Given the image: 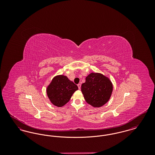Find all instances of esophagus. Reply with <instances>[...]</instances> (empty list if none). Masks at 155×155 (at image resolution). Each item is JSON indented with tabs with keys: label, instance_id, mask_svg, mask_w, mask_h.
Returning a JSON list of instances; mask_svg holds the SVG:
<instances>
[{
	"label": "esophagus",
	"instance_id": "obj_1",
	"mask_svg": "<svg viewBox=\"0 0 155 155\" xmlns=\"http://www.w3.org/2000/svg\"><path fill=\"white\" fill-rule=\"evenodd\" d=\"M77 86H78V89H81V84H78L77 85Z\"/></svg>",
	"mask_w": 155,
	"mask_h": 155
}]
</instances>
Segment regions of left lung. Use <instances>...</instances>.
I'll return each instance as SVG.
<instances>
[{"label": "left lung", "mask_w": 155, "mask_h": 155, "mask_svg": "<svg viewBox=\"0 0 155 155\" xmlns=\"http://www.w3.org/2000/svg\"><path fill=\"white\" fill-rule=\"evenodd\" d=\"M81 91L87 103L99 107L107 103L113 91L110 80L100 73H92L86 77L81 85Z\"/></svg>", "instance_id": "8db88e82"}]
</instances>
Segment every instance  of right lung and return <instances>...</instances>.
Masks as SVG:
<instances>
[{
  "instance_id": "right-lung-1",
  "label": "right lung",
  "mask_w": 155,
  "mask_h": 155,
  "mask_svg": "<svg viewBox=\"0 0 155 155\" xmlns=\"http://www.w3.org/2000/svg\"><path fill=\"white\" fill-rule=\"evenodd\" d=\"M78 87L66 76L60 75L53 78L46 89L47 95L52 104L58 107L66 104Z\"/></svg>"
}]
</instances>
